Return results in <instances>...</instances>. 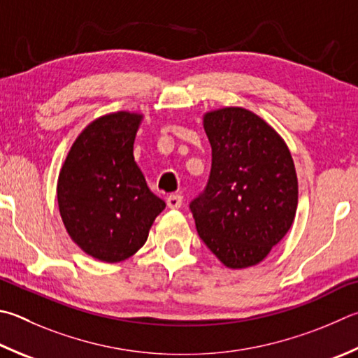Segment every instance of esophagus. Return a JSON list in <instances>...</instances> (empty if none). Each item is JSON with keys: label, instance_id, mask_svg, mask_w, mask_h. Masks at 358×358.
<instances>
[{"label": "esophagus", "instance_id": "1", "mask_svg": "<svg viewBox=\"0 0 358 358\" xmlns=\"http://www.w3.org/2000/svg\"><path fill=\"white\" fill-rule=\"evenodd\" d=\"M181 203H183V197H181L180 194H171V196L167 197V206L172 208V210H178Z\"/></svg>", "mask_w": 358, "mask_h": 358}]
</instances>
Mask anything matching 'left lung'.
Here are the masks:
<instances>
[{
	"label": "left lung",
	"mask_w": 358,
	"mask_h": 358,
	"mask_svg": "<svg viewBox=\"0 0 358 358\" xmlns=\"http://www.w3.org/2000/svg\"><path fill=\"white\" fill-rule=\"evenodd\" d=\"M211 172L191 201L197 233L227 268L241 269L268 257L291 229L297 177L285 141L244 108L206 113Z\"/></svg>",
	"instance_id": "left-lung-1"
}]
</instances>
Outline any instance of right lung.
Segmentation results:
<instances>
[{"label": "right lung", "mask_w": 358, "mask_h": 358, "mask_svg": "<svg viewBox=\"0 0 358 358\" xmlns=\"http://www.w3.org/2000/svg\"><path fill=\"white\" fill-rule=\"evenodd\" d=\"M141 114L114 113L84 128L57 180V205L70 238L100 262L117 263L145 244L164 200L134 161Z\"/></svg>", "instance_id": "right-lung-1"}]
</instances>
